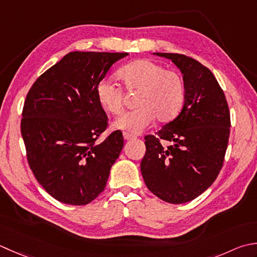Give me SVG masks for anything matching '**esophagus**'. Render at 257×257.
I'll return each mask as SVG.
<instances>
[{"instance_id": "1", "label": "esophagus", "mask_w": 257, "mask_h": 257, "mask_svg": "<svg viewBox=\"0 0 257 257\" xmlns=\"http://www.w3.org/2000/svg\"><path fill=\"white\" fill-rule=\"evenodd\" d=\"M133 138H134V136H132L130 134H127V133H123V139L124 140H130Z\"/></svg>"}]
</instances>
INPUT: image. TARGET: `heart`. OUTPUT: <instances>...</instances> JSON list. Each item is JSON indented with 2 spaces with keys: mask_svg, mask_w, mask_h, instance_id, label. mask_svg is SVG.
Wrapping results in <instances>:
<instances>
[{
  "mask_svg": "<svg viewBox=\"0 0 257 257\" xmlns=\"http://www.w3.org/2000/svg\"><path fill=\"white\" fill-rule=\"evenodd\" d=\"M118 77L128 90L139 91L137 109L123 113L113 127L132 134H140L157 118L160 122L174 119L183 107L185 87L180 74L166 70L152 60H137L119 70ZM99 104L112 114L122 111V90L109 80H101L95 88Z\"/></svg>",
  "mask_w": 257,
  "mask_h": 257,
  "instance_id": "heart-1",
  "label": "heart"
}]
</instances>
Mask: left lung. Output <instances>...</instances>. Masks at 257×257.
<instances>
[{
	"label": "left lung",
	"mask_w": 257,
	"mask_h": 257,
	"mask_svg": "<svg viewBox=\"0 0 257 257\" xmlns=\"http://www.w3.org/2000/svg\"><path fill=\"white\" fill-rule=\"evenodd\" d=\"M168 59L183 74L182 111L156 136H146L140 164L145 184L169 204L198 197L217 178L229 137V110L222 88L209 69L177 53H153ZM170 143L169 148L160 139Z\"/></svg>",
	"instance_id": "left-lung-1"
}]
</instances>
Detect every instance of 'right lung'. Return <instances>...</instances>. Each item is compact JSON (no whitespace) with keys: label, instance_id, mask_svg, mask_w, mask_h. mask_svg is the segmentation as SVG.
<instances>
[{"label":"right lung","instance_id":"add662e5","mask_svg":"<svg viewBox=\"0 0 257 257\" xmlns=\"http://www.w3.org/2000/svg\"><path fill=\"white\" fill-rule=\"evenodd\" d=\"M127 55L70 52L30 89L21 121L29 165L39 184L59 202L87 205L103 192L123 138L118 130L95 143L107 127L95 88Z\"/></svg>","mask_w":257,"mask_h":257}]
</instances>
